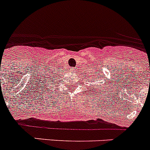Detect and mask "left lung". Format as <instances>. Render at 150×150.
Instances as JSON below:
<instances>
[{"label":"left lung","instance_id":"left-lung-1","mask_svg":"<svg viewBox=\"0 0 150 150\" xmlns=\"http://www.w3.org/2000/svg\"><path fill=\"white\" fill-rule=\"evenodd\" d=\"M95 79H96V78H95V77H94L93 79H92L94 83H95ZM106 79H107V78H106V77H104V78L103 77V79H100V80H102V81L104 82V83H106V82H107V81H106ZM89 80H90V81H91V79H89ZM108 83H109V82H108ZM106 85H107V84H106ZM90 86H91V83H90ZM104 86H101V85H100V87H98V89H100V91H103L104 92V91H104V90L107 89V86H106V87L105 86L104 87ZM95 87H96V85L95 84V86H94V87L91 86V91H92V90H94V89H95V88H95ZM96 91H97V90H96Z\"/></svg>","mask_w":150,"mask_h":150}]
</instances>
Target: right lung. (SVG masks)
Listing matches in <instances>:
<instances>
[{
  "instance_id": "1",
  "label": "right lung",
  "mask_w": 150,
  "mask_h": 150,
  "mask_svg": "<svg viewBox=\"0 0 150 150\" xmlns=\"http://www.w3.org/2000/svg\"><path fill=\"white\" fill-rule=\"evenodd\" d=\"M61 68V67H60ZM62 70H59V68L56 69H52V70H50L47 73L48 75L46 76H42V77L40 78V79L38 82V87L40 88V89L42 88V91H45V90L47 91L48 89H50V87L53 86H56V84H58V81L59 80L60 78H62V76H63L62 73Z\"/></svg>"
}]
</instances>
